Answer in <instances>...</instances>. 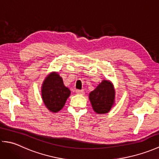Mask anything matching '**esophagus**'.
<instances>
[{
	"mask_svg": "<svg viewBox=\"0 0 159 159\" xmlns=\"http://www.w3.org/2000/svg\"><path fill=\"white\" fill-rule=\"evenodd\" d=\"M76 93L77 94H79V95H84V94H85V92H84L83 90H79V89L76 90Z\"/></svg>",
	"mask_w": 159,
	"mask_h": 159,
	"instance_id": "esophagus-1",
	"label": "esophagus"
}]
</instances>
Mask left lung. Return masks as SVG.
I'll return each mask as SVG.
<instances>
[{"label":"left lung","mask_w":159,"mask_h":159,"mask_svg":"<svg viewBox=\"0 0 159 159\" xmlns=\"http://www.w3.org/2000/svg\"><path fill=\"white\" fill-rule=\"evenodd\" d=\"M89 99L96 113H109L115 105L116 99V90L112 82L109 80H103L95 89L90 92Z\"/></svg>","instance_id":"left-lung-1"}]
</instances>
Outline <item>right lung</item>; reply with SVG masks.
<instances>
[{"label": "right lung", "mask_w": 159, "mask_h": 159, "mask_svg": "<svg viewBox=\"0 0 159 159\" xmlns=\"http://www.w3.org/2000/svg\"><path fill=\"white\" fill-rule=\"evenodd\" d=\"M43 102L50 112L57 113L63 109L71 92L64 85L58 72H52L43 80L41 87Z\"/></svg>", "instance_id": "add662e5"}]
</instances>
